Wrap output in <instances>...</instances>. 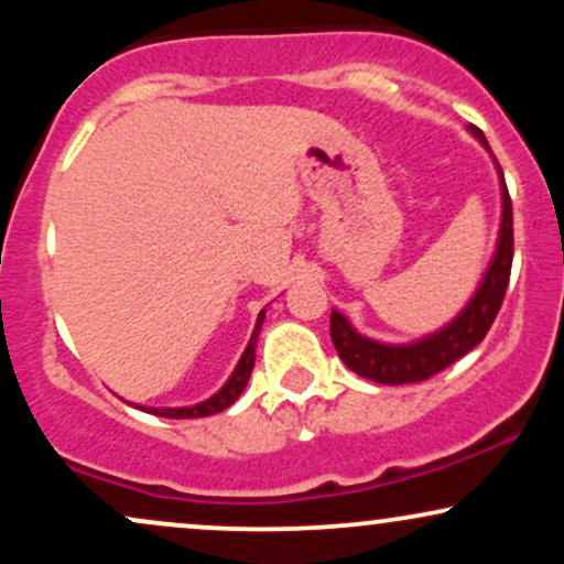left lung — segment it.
Instances as JSON below:
<instances>
[{
    "label": "left lung",
    "instance_id": "8db88e82",
    "mask_svg": "<svg viewBox=\"0 0 564 564\" xmlns=\"http://www.w3.org/2000/svg\"><path fill=\"white\" fill-rule=\"evenodd\" d=\"M469 132L490 153L488 140H485L480 129L469 127ZM494 164L498 170V183H501V225H498L496 251L490 257L488 270H485L480 286L471 294V300L443 328L422 336V339L405 341V345H387V341L368 339V336L355 332L352 323L339 310H332V339L336 352L345 360L349 371H355L364 379L379 381V384H413V381L435 377V373L448 368L451 364H456L458 358H464L469 349H475L485 339L488 328L494 326L498 310H501L503 294H507L509 286L511 257H514L511 198L496 156Z\"/></svg>",
    "mask_w": 564,
    "mask_h": 564
}]
</instances>
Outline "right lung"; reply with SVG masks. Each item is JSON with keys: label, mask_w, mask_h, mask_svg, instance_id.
Instances as JSON below:
<instances>
[{"label": "right lung", "mask_w": 564, "mask_h": 564, "mask_svg": "<svg viewBox=\"0 0 564 564\" xmlns=\"http://www.w3.org/2000/svg\"><path fill=\"white\" fill-rule=\"evenodd\" d=\"M262 321H264V310H262L260 315H257L254 332H251V339H249V345H246L241 360H238V366L232 368L230 379L225 381V384L219 387V390L212 394V398H206L204 403L183 405V408H148V405H138L140 411L156 413V416H164V419H200V416H212V413H219V411H225V408H230L238 398H241V392L246 390V384H249L251 371H254V349H257V339H260Z\"/></svg>", "instance_id": "1"}]
</instances>
